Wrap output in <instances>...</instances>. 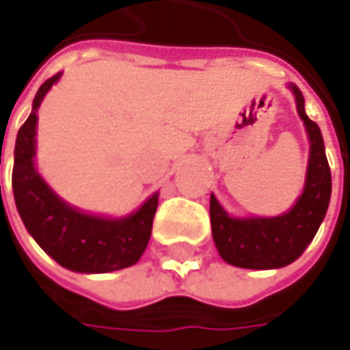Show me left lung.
<instances>
[{
  "label": "left lung",
  "instance_id": "obj_1",
  "mask_svg": "<svg viewBox=\"0 0 350 350\" xmlns=\"http://www.w3.org/2000/svg\"><path fill=\"white\" fill-rule=\"evenodd\" d=\"M298 115L310 138L306 185L296 204L275 218H234L210 195V224L216 249L224 261L241 269H280L294 262L317 234L331 198V169L321 130L304 109V95L290 85Z\"/></svg>",
  "mask_w": 350,
  "mask_h": 350
}]
</instances>
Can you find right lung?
<instances>
[{
    "label": "right lung",
    "mask_w": 350,
    "mask_h": 350,
    "mask_svg": "<svg viewBox=\"0 0 350 350\" xmlns=\"http://www.w3.org/2000/svg\"><path fill=\"white\" fill-rule=\"evenodd\" d=\"M62 74L36 91L33 111L19 128L13 163V196L27 232L54 261L75 273H111L140 261L148 247L157 198L152 195L124 218H103L70 206L34 167L36 111Z\"/></svg>",
    "instance_id": "add662e5"
}]
</instances>
